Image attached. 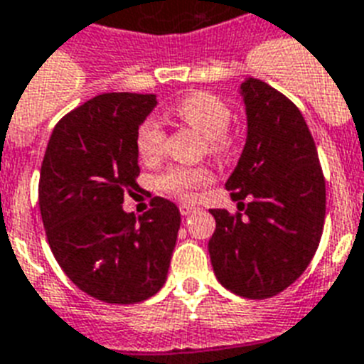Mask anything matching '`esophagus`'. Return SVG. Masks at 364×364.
I'll return each instance as SVG.
<instances>
[{
  "mask_svg": "<svg viewBox=\"0 0 364 364\" xmlns=\"http://www.w3.org/2000/svg\"><path fill=\"white\" fill-rule=\"evenodd\" d=\"M179 211H181L183 217H188V215H192V213H196L198 208L196 205H187V203H185V205H181V208H179Z\"/></svg>",
  "mask_w": 364,
  "mask_h": 364,
  "instance_id": "1",
  "label": "esophagus"
}]
</instances>
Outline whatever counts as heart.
Masks as SVG:
<instances>
[{
  "label": "heart",
  "mask_w": 364,
  "mask_h": 364,
  "mask_svg": "<svg viewBox=\"0 0 364 364\" xmlns=\"http://www.w3.org/2000/svg\"><path fill=\"white\" fill-rule=\"evenodd\" d=\"M176 117L192 127L208 140V149L213 155H224L230 147L228 129L232 123V110L220 97L198 91L187 95L173 106ZM164 129L155 117H147L136 132V149L144 161H156L164 149ZM211 183V172L205 168H170L159 177V187L173 196L191 200L196 191Z\"/></svg>",
  "instance_id": "1"
}]
</instances>
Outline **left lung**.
<instances>
[{
    "mask_svg": "<svg viewBox=\"0 0 364 364\" xmlns=\"http://www.w3.org/2000/svg\"><path fill=\"white\" fill-rule=\"evenodd\" d=\"M239 93L247 141L226 188L245 213L211 209L217 228L209 256L224 288L267 299L294 284L314 258L326 220V181L299 108L258 78L245 80Z\"/></svg>",
    "mask_w": 364,
    "mask_h": 364,
    "instance_id": "8db88e82",
    "label": "left lung"
}]
</instances>
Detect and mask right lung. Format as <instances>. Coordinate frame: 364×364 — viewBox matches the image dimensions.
I'll list each match as a JSON object with an SVG mask.
<instances>
[{
  "label": "right lung",
  "mask_w": 364,
  "mask_h": 364,
  "mask_svg": "<svg viewBox=\"0 0 364 364\" xmlns=\"http://www.w3.org/2000/svg\"><path fill=\"white\" fill-rule=\"evenodd\" d=\"M155 95L105 93L54 127L38 179V208L59 267L82 291L105 303L149 299L166 282L181 215L153 198L136 218L123 211L138 191L136 132Z\"/></svg>",
  "instance_id": "obj_1"
}]
</instances>
